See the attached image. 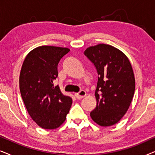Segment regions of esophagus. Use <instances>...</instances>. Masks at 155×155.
Returning <instances> with one entry per match:
<instances>
[{
	"label": "esophagus",
	"instance_id": "esophagus-1",
	"mask_svg": "<svg viewBox=\"0 0 155 155\" xmlns=\"http://www.w3.org/2000/svg\"><path fill=\"white\" fill-rule=\"evenodd\" d=\"M85 96H86V92L84 90H81L80 92L75 93V97L77 99H79L83 98V97H84Z\"/></svg>",
	"mask_w": 155,
	"mask_h": 155
}]
</instances>
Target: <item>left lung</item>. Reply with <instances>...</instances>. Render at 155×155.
<instances>
[{"label": "left lung", "mask_w": 155, "mask_h": 155, "mask_svg": "<svg viewBox=\"0 0 155 155\" xmlns=\"http://www.w3.org/2000/svg\"><path fill=\"white\" fill-rule=\"evenodd\" d=\"M84 54L98 73L97 106L91 118L99 126H113L126 114L133 98L135 80L132 65L125 54L109 44L90 46Z\"/></svg>", "instance_id": "1"}]
</instances>
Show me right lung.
<instances>
[{
  "label": "right lung",
  "instance_id": "1",
  "mask_svg": "<svg viewBox=\"0 0 155 155\" xmlns=\"http://www.w3.org/2000/svg\"><path fill=\"white\" fill-rule=\"evenodd\" d=\"M68 48L41 46L31 50L23 62L20 74V90L29 116L44 129H56L66 118L71 97L63 94L54 81L58 77V64Z\"/></svg>",
  "mask_w": 155,
  "mask_h": 155
}]
</instances>
